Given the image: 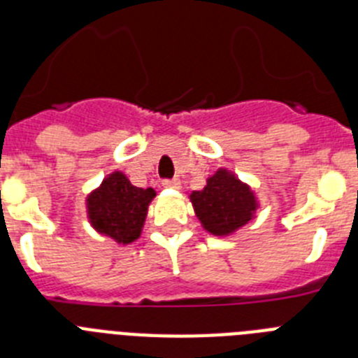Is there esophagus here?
Masks as SVG:
<instances>
[{"mask_svg": "<svg viewBox=\"0 0 358 358\" xmlns=\"http://www.w3.org/2000/svg\"><path fill=\"white\" fill-rule=\"evenodd\" d=\"M163 186H164V188L179 189V188H181V181H179V179H166V181H163Z\"/></svg>", "mask_w": 358, "mask_h": 358, "instance_id": "34e87169", "label": "esophagus"}]
</instances>
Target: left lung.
Masks as SVG:
<instances>
[{"label":"left lung","mask_w":358,"mask_h":358,"mask_svg":"<svg viewBox=\"0 0 358 358\" xmlns=\"http://www.w3.org/2000/svg\"><path fill=\"white\" fill-rule=\"evenodd\" d=\"M202 227L215 236H229L255 218L258 210L255 192L226 169L208 177L201 192L189 195Z\"/></svg>","instance_id":"obj_1"}]
</instances>
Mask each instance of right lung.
<instances>
[{
    "instance_id": "obj_1",
    "label": "right lung",
    "mask_w": 358,
    "mask_h": 358,
    "mask_svg": "<svg viewBox=\"0 0 358 358\" xmlns=\"http://www.w3.org/2000/svg\"><path fill=\"white\" fill-rule=\"evenodd\" d=\"M154 197V188H138L123 172H113L85 199L87 218L100 235L127 245L140 238Z\"/></svg>"
}]
</instances>
